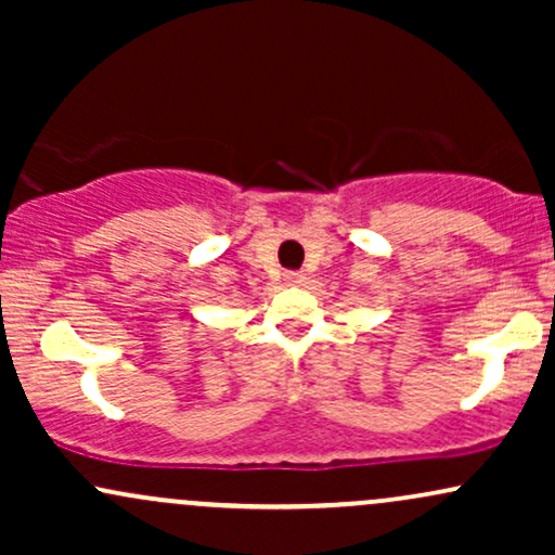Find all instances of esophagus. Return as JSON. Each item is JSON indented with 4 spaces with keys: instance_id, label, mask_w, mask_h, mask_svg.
<instances>
[{
    "instance_id": "34e87169",
    "label": "esophagus",
    "mask_w": 555,
    "mask_h": 555,
    "mask_svg": "<svg viewBox=\"0 0 555 555\" xmlns=\"http://www.w3.org/2000/svg\"><path fill=\"white\" fill-rule=\"evenodd\" d=\"M284 282L292 284V286L302 284V282H305V273H302V271H286V273H284Z\"/></svg>"
}]
</instances>
